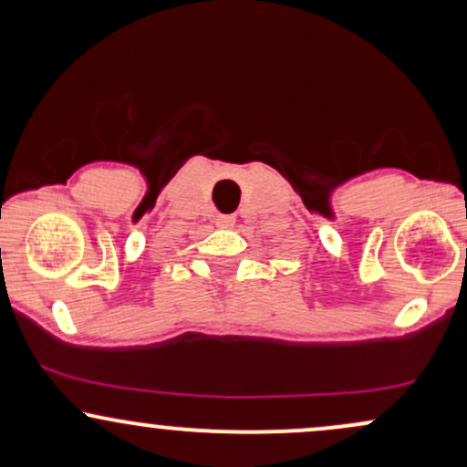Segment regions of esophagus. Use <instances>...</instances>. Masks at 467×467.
<instances>
[{"instance_id":"34e87169","label":"esophagus","mask_w":467,"mask_h":467,"mask_svg":"<svg viewBox=\"0 0 467 467\" xmlns=\"http://www.w3.org/2000/svg\"><path fill=\"white\" fill-rule=\"evenodd\" d=\"M217 226H222V228L234 226V217L233 215H222V217L217 219Z\"/></svg>"}]
</instances>
